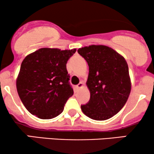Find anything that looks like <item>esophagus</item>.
I'll list each match as a JSON object with an SVG mask.
<instances>
[{"instance_id":"esophagus-1","label":"esophagus","mask_w":154,"mask_h":154,"mask_svg":"<svg viewBox=\"0 0 154 154\" xmlns=\"http://www.w3.org/2000/svg\"><path fill=\"white\" fill-rule=\"evenodd\" d=\"M76 87H77L78 88H81L82 87H83V83H82V82H81V83H79V84H78V85H77V86H76Z\"/></svg>"}]
</instances>
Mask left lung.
I'll use <instances>...</instances> for the list:
<instances>
[{
  "instance_id": "obj_1",
  "label": "left lung",
  "mask_w": 154,
  "mask_h": 154,
  "mask_svg": "<svg viewBox=\"0 0 154 154\" xmlns=\"http://www.w3.org/2000/svg\"><path fill=\"white\" fill-rule=\"evenodd\" d=\"M78 52L89 66L86 84L90 98L87 104L81 105V110L96 121L110 119L121 110L131 91L127 62L106 45L86 46L79 48Z\"/></svg>"
}]
</instances>
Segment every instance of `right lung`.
<instances>
[{
  "label": "right lung",
  "instance_id": "right-lung-1",
  "mask_svg": "<svg viewBox=\"0 0 154 154\" xmlns=\"http://www.w3.org/2000/svg\"><path fill=\"white\" fill-rule=\"evenodd\" d=\"M75 51L44 48L24 59L16 85L21 101L31 114L51 119L64 110L73 94L66 63Z\"/></svg>",
  "mask_w": 154,
  "mask_h": 154
}]
</instances>
